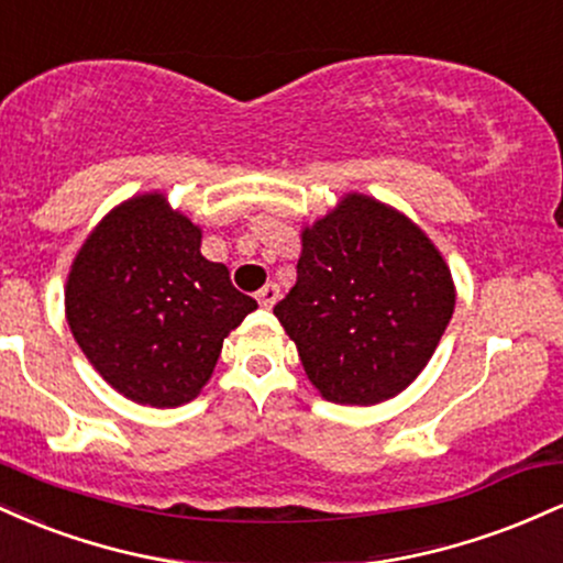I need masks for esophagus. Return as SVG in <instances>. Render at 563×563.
<instances>
[{"label":"esophagus","mask_w":563,"mask_h":563,"mask_svg":"<svg viewBox=\"0 0 563 563\" xmlns=\"http://www.w3.org/2000/svg\"><path fill=\"white\" fill-rule=\"evenodd\" d=\"M256 299H260V303H262L264 309H273L275 301L280 299V288H277L275 283H267V286H264L260 294H256Z\"/></svg>","instance_id":"1"}]
</instances>
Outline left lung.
Masks as SVG:
<instances>
[{"mask_svg": "<svg viewBox=\"0 0 563 563\" xmlns=\"http://www.w3.org/2000/svg\"><path fill=\"white\" fill-rule=\"evenodd\" d=\"M455 309L448 264L410 219L349 196L301 235L275 303L303 371L339 405H376L423 371Z\"/></svg>", "mask_w": 563, "mask_h": 563, "instance_id": "obj_1", "label": "left lung"}]
</instances>
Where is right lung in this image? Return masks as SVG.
Returning <instances> with one entry per match:
<instances>
[{
    "label": "right lung",
    "mask_w": 563,
    "mask_h": 563,
    "mask_svg": "<svg viewBox=\"0 0 563 563\" xmlns=\"http://www.w3.org/2000/svg\"><path fill=\"white\" fill-rule=\"evenodd\" d=\"M256 301L224 264L200 254V230L161 196L126 200L76 256L66 314L76 344L132 402H190L214 371L222 341Z\"/></svg>",
    "instance_id": "1"
}]
</instances>
